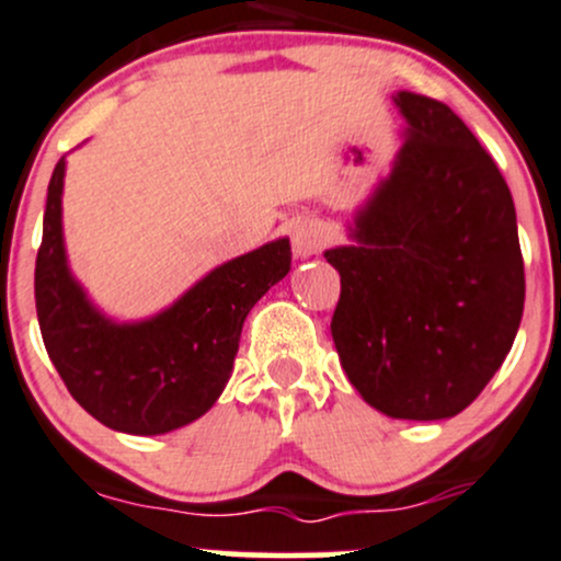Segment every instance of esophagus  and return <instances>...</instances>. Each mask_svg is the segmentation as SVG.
Returning a JSON list of instances; mask_svg holds the SVG:
<instances>
[{"label":"esophagus","instance_id":"34e87169","mask_svg":"<svg viewBox=\"0 0 561 561\" xmlns=\"http://www.w3.org/2000/svg\"><path fill=\"white\" fill-rule=\"evenodd\" d=\"M290 244L296 257H312L325 244V233L314 219H298L290 228Z\"/></svg>","mask_w":561,"mask_h":561}]
</instances>
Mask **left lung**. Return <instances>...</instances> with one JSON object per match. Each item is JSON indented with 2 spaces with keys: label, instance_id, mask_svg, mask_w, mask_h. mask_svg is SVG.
<instances>
[{
  "label": "left lung",
  "instance_id": "1",
  "mask_svg": "<svg viewBox=\"0 0 561 561\" xmlns=\"http://www.w3.org/2000/svg\"><path fill=\"white\" fill-rule=\"evenodd\" d=\"M407 140L358 217V247L328 249L342 276L331 333L366 404L443 421L489 386L524 314L511 190L445 103L399 92Z\"/></svg>",
  "mask_w": 561,
  "mask_h": 561
}]
</instances>
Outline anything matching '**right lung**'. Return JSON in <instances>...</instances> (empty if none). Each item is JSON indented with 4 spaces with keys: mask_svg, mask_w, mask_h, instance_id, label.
Instances as JSON below:
<instances>
[{
    "mask_svg": "<svg viewBox=\"0 0 561 561\" xmlns=\"http://www.w3.org/2000/svg\"><path fill=\"white\" fill-rule=\"evenodd\" d=\"M61 181L56 162L35 263L39 333L72 399L124 434H168L214 407L233 371L249 309L290 271V241L241 254L197 282L154 320L116 325L72 282L61 244Z\"/></svg>",
    "mask_w": 561,
    "mask_h": 561,
    "instance_id": "1",
    "label": "right lung"
}]
</instances>
